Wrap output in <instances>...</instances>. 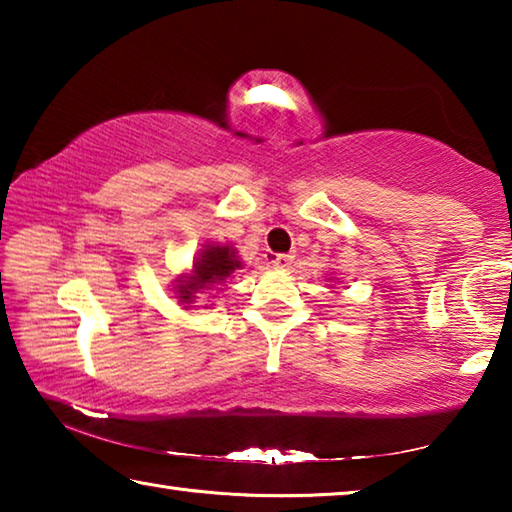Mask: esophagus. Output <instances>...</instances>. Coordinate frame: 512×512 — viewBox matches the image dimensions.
Instances as JSON below:
<instances>
[{
    "label": "esophagus",
    "mask_w": 512,
    "mask_h": 512,
    "mask_svg": "<svg viewBox=\"0 0 512 512\" xmlns=\"http://www.w3.org/2000/svg\"><path fill=\"white\" fill-rule=\"evenodd\" d=\"M293 262V255H268V264H271L273 268H289Z\"/></svg>",
    "instance_id": "obj_1"
}]
</instances>
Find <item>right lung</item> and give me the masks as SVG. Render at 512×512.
<instances>
[{
    "label": "right lung",
    "instance_id": "add662e5",
    "mask_svg": "<svg viewBox=\"0 0 512 512\" xmlns=\"http://www.w3.org/2000/svg\"><path fill=\"white\" fill-rule=\"evenodd\" d=\"M241 268V262H237L235 250L228 246H207L201 255H198L194 264V273L189 275V280H180L178 293L180 302L189 305L194 302V293L198 289H210L228 280V277Z\"/></svg>",
    "mask_w": 512,
    "mask_h": 512
}]
</instances>
